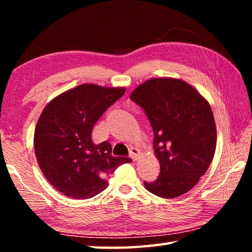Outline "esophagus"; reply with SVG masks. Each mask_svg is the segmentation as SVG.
Masks as SVG:
<instances>
[{
  "label": "esophagus",
  "mask_w": 252,
  "mask_h": 252,
  "mask_svg": "<svg viewBox=\"0 0 252 252\" xmlns=\"http://www.w3.org/2000/svg\"><path fill=\"white\" fill-rule=\"evenodd\" d=\"M139 156H140V151L138 150V149L136 148H132L131 150H130V157H131V159L133 160V161H136L139 159Z\"/></svg>",
  "instance_id": "obj_1"
}]
</instances>
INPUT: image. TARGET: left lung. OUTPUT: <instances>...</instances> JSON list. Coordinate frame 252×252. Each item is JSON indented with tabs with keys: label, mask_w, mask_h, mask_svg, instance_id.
<instances>
[{
	"label": "left lung",
	"mask_w": 252,
	"mask_h": 252,
	"mask_svg": "<svg viewBox=\"0 0 252 252\" xmlns=\"http://www.w3.org/2000/svg\"><path fill=\"white\" fill-rule=\"evenodd\" d=\"M130 99L151 123L160 163V176L144 187L167 199L187 193L206 173L216 152L217 126L210 104L192 85L174 78L144 81Z\"/></svg>",
	"instance_id": "obj_1"
}]
</instances>
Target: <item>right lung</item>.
Listing matches in <instances>:
<instances>
[{
  "mask_svg": "<svg viewBox=\"0 0 252 252\" xmlns=\"http://www.w3.org/2000/svg\"><path fill=\"white\" fill-rule=\"evenodd\" d=\"M125 88L81 84L51 100L34 131V151L42 173L59 192L89 199L108 187L105 178L130 158L111 156V144L92 141V129Z\"/></svg>",
  "mask_w": 252,
  "mask_h": 252,
  "instance_id": "obj_1",
  "label": "right lung"
}]
</instances>
